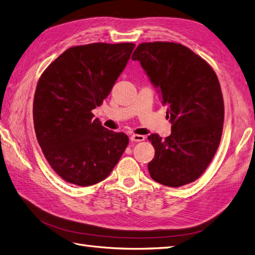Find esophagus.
<instances>
[{
    "instance_id": "obj_1",
    "label": "esophagus",
    "mask_w": 255,
    "mask_h": 255,
    "mask_svg": "<svg viewBox=\"0 0 255 255\" xmlns=\"http://www.w3.org/2000/svg\"><path fill=\"white\" fill-rule=\"evenodd\" d=\"M130 140L132 141H142L144 140V136L143 135H138V134H133L130 136Z\"/></svg>"
}]
</instances>
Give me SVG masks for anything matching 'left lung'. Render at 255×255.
Instances as JSON below:
<instances>
[{
    "label": "left lung",
    "mask_w": 255,
    "mask_h": 255,
    "mask_svg": "<svg viewBox=\"0 0 255 255\" xmlns=\"http://www.w3.org/2000/svg\"><path fill=\"white\" fill-rule=\"evenodd\" d=\"M140 63L168 106L171 134L161 139L151 134L155 149L148 164L152 179L169 187L196 181L217 151L225 105L217 75L206 61L174 42H143L132 55Z\"/></svg>",
    "instance_id": "obj_1"
}]
</instances>
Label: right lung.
Listing matches in <instances>:
<instances>
[{
    "instance_id": "1",
    "label": "right lung",
    "mask_w": 255,
    "mask_h": 255,
    "mask_svg": "<svg viewBox=\"0 0 255 255\" xmlns=\"http://www.w3.org/2000/svg\"><path fill=\"white\" fill-rule=\"evenodd\" d=\"M134 43H90L66 50L38 81L33 117L38 143L61 179L90 186L106 179L128 144L91 111L125 70Z\"/></svg>"
}]
</instances>
